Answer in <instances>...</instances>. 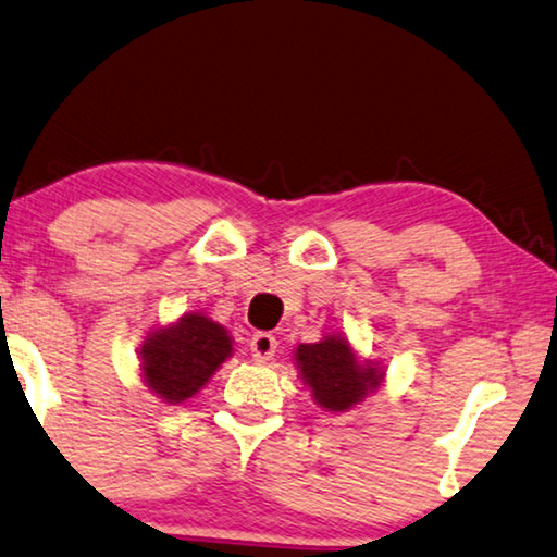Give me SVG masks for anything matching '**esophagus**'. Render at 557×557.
I'll return each mask as SVG.
<instances>
[{"label": "esophagus", "instance_id": "1", "mask_svg": "<svg viewBox=\"0 0 557 557\" xmlns=\"http://www.w3.org/2000/svg\"><path fill=\"white\" fill-rule=\"evenodd\" d=\"M278 349V342L276 336L269 334V332H256L251 338V357L253 361H259V364H265V361L273 359V354Z\"/></svg>", "mask_w": 557, "mask_h": 557}]
</instances>
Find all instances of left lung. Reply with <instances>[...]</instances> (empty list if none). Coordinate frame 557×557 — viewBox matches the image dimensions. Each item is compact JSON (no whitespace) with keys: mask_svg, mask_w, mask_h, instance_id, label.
Masks as SVG:
<instances>
[{"mask_svg":"<svg viewBox=\"0 0 557 557\" xmlns=\"http://www.w3.org/2000/svg\"><path fill=\"white\" fill-rule=\"evenodd\" d=\"M296 369L311 397L326 412H346L379 389L384 372L372 361H359L349 338L329 334L317 344H298Z\"/></svg>","mask_w":557,"mask_h":557,"instance_id":"8db88e82","label":"left lung"}]
</instances>
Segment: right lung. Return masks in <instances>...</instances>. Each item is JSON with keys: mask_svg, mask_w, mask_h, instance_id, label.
Returning a JSON list of instances; mask_svg holds the SVG:
<instances>
[{"mask_svg": "<svg viewBox=\"0 0 557 557\" xmlns=\"http://www.w3.org/2000/svg\"><path fill=\"white\" fill-rule=\"evenodd\" d=\"M231 354L233 338L221 324L203 313H183L143 342V379L168 405H181L203 389Z\"/></svg>", "mask_w": 557, "mask_h": 557, "instance_id": "obj_1", "label": "right lung"}]
</instances>
